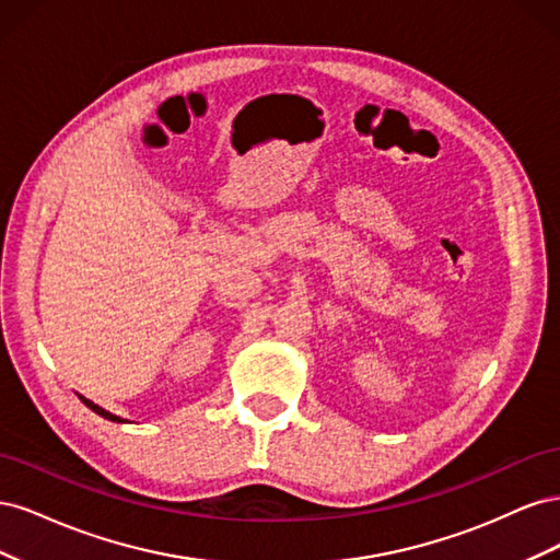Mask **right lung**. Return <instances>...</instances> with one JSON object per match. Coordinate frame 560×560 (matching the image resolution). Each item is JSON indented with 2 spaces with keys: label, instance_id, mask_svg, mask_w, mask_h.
I'll list each match as a JSON object with an SVG mask.
<instances>
[{
  "label": "right lung",
  "instance_id": "right-lung-1",
  "mask_svg": "<svg viewBox=\"0 0 560 560\" xmlns=\"http://www.w3.org/2000/svg\"><path fill=\"white\" fill-rule=\"evenodd\" d=\"M79 399H81L83 404H86L91 411H95L97 416H103V418H107V420H112V422H126L124 418H118V416H114V413L105 411V409H103V406H97V404H93V401H91V399H86V397H81V395H79Z\"/></svg>",
  "mask_w": 560,
  "mask_h": 560
}]
</instances>
